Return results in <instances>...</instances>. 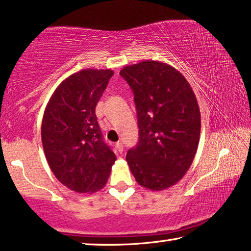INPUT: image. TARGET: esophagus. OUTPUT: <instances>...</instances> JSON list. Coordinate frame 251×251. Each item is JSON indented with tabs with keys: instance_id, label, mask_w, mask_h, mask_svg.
Here are the masks:
<instances>
[{
	"instance_id": "esophagus-1",
	"label": "esophagus",
	"mask_w": 251,
	"mask_h": 251,
	"mask_svg": "<svg viewBox=\"0 0 251 251\" xmlns=\"http://www.w3.org/2000/svg\"><path fill=\"white\" fill-rule=\"evenodd\" d=\"M116 149L118 151V153H122L123 150H124V146H123V143L122 142H117L116 143Z\"/></svg>"
}]
</instances>
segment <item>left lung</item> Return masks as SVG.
<instances>
[{
  "label": "left lung",
  "mask_w": 251,
  "mask_h": 251,
  "mask_svg": "<svg viewBox=\"0 0 251 251\" xmlns=\"http://www.w3.org/2000/svg\"><path fill=\"white\" fill-rule=\"evenodd\" d=\"M121 75L134 93L140 141L126 155L143 188L165 190L184 176L196 156L201 115L190 83L162 61L126 66Z\"/></svg>",
  "instance_id": "left-lung-1"
}]
</instances>
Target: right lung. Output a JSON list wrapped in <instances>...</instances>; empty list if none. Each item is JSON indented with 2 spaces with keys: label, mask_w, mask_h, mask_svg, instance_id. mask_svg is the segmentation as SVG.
I'll return each mask as SVG.
<instances>
[{
  "label": "right lung",
  "mask_w": 251,
  "mask_h": 251,
  "mask_svg": "<svg viewBox=\"0 0 251 251\" xmlns=\"http://www.w3.org/2000/svg\"><path fill=\"white\" fill-rule=\"evenodd\" d=\"M114 71L83 69L66 78L48 101L41 140L54 176L78 193L104 188L116 155L102 140L97 102Z\"/></svg>",
  "instance_id": "right-lung-1"
}]
</instances>
